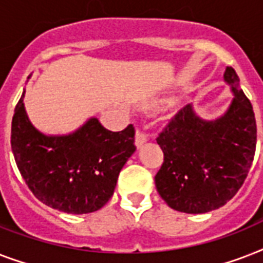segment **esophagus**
I'll use <instances>...</instances> for the list:
<instances>
[{
    "label": "esophagus",
    "mask_w": 263,
    "mask_h": 263,
    "mask_svg": "<svg viewBox=\"0 0 263 263\" xmlns=\"http://www.w3.org/2000/svg\"><path fill=\"white\" fill-rule=\"evenodd\" d=\"M147 139H148L147 135H146L144 132L139 131V129L136 131V134H135V144H136V147H138V148L142 147V146H143V144L146 143V142H147Z\"/></svg>",
    "instance_id": "obj_1"
}]
</instances>
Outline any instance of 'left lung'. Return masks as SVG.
I'll return each instance as SVG.
<instances>
[{"label":"left lung","mask_w":263,"mask_h":263,"mask_svg":"<svg viewBox=\"0 0 263 263\" xmlns=\"http://www.w3.org/2000/svg\"><path fill=\"white\" fill-rule=\"evenodd\" d=\"M233 98L224 115L204 120L183 107L157 138L164 164L156 187L169 208L202 214L224 206L245 183L257 146L253 106L232 67L224 73Z\"/></svg>","instance_id":"obj_1"}]
</instances>
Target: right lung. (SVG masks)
Returning <instances> with one entry per match:
<instances>
[{
	"instance_id": "right-lung-1",
	"label": "right lung",
	"mask_w": 263,
	"mask_h": 263,
	"mask_svg": "<svg viewBox=\"0 0 263 263\" xmlns=\"http://www.w3.org/2000/svg\"><path fill=\"white\" fill-rule=\"evenodd\" d=\"M24 94L14 109L10 144L28 188L60 212L87 214L103 208L115 192L120 171L136 150L134 125L111 132L90 117L67 135H47L28 119Z\"/></svg>"
}]
</instances>
